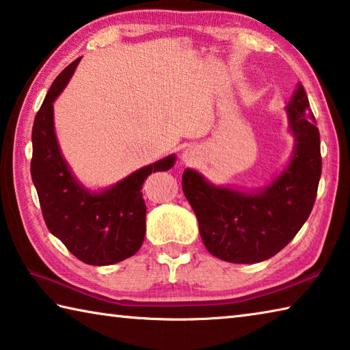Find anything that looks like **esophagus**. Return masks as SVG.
Here are the masks:
<instances>
[{
	"instance_id": "esophagus-1",
	"label": "esophagus",
	"mask_w": 350,
	"mask_h": 350,
	"mask_svg": "<svg viewBox=\"0 0 350 350\" xmlns=\"http://www.w3.org/2000/svg\"><path fill=\"white\" fill-rule=\"evenodd\" d=\"M199 159H200V151L196 146H188L182 151V162L185 165L196 163Z\"/></svg>"
}]
</instances>
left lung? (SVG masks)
Returning <instances> with one entry per match:
<instances>
[{"label":"left lung","mask_w":350,"mask_h":350,"mask_svg":"<svg viewBox=\"0 0 350 350\" xmlns=\"http://www.w3.org/2000/svg\"><path fill=\"white\" fill-rule=\"evenodd\" d=\"M286 112L293 151L265 187L215 185L196 170L183 171V194L213 256L234 264L260 262L281 252L309 217L321 177V150L317 120L301 83Z\"/></svg>","instance_id":"1"}]
</instances>
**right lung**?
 <instances>
[{
    "label": "right lung",
    "instance_id": "1",
    "mask_svg": "<svg viewBox=\"0 0 350 350\" xmlns=\"http://www.w3.org/2000/svg\"><path fill=\"white\" fill-rule=\"evenodd\" d=\"M81 58L52 83L32 128L31 174L49 232L85 264L111 265L139 252L146 233L142 185L156 171L174 167L176 154L135 170L112 185L86 188L74 176L58 145L54 102Z\"/></svg>",
    "mask_w": 350,
    "mask_h": 350
}]
</instances>
